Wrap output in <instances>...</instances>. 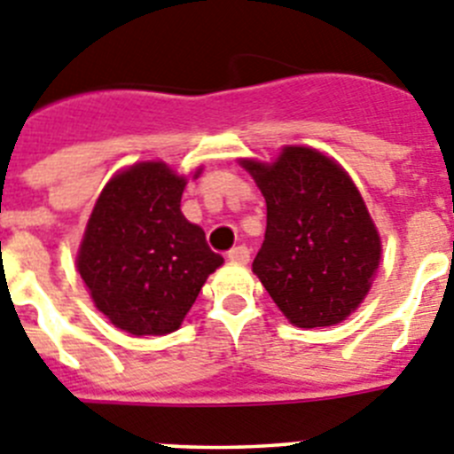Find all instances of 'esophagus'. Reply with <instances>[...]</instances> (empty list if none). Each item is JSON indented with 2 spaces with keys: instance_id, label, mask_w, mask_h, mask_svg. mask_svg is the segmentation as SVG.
<instances>
[{
  "instance_id": "1",
  "label": "esophagus",
  "mask_w": 454,
  "mask_h": 454,
  "mask_svg": "<svg viewBox=\"0 0 454 454\" xmlns=\"http://www.w3.org/2000/svg\"><path fill=\"white\" fill-rule=\"evenodd\" d=\"M227 259H230L231 263H247V261H249V249L245 247V245H236V247L230 249V254H227Z\"/></svg>"
}]
</instances>
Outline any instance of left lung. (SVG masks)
<instances>
[{
  "instance_id": "1",
  "label": "left lung",
  "mask_w": 454,
  "mask_h": 454,
  "mask_svg": "<svg viewBox=\"0 0 454 454\" xmlns=\"http://www.w3.org/2000/svg\"><path fill=\"white\" fill-rule=\"evenodd\" d=\"M243 166L268 205L254 274L294 326L342 322L369 293L380 261V239L351 177L322 153L297 145L272 166Z\"/></svg>"
}]
</instances>
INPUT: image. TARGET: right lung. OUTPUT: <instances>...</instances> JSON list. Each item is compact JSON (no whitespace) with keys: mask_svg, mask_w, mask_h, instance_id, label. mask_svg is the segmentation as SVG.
Here are the masks:
<instances>
[{"mask_svg":"<svg viewBox=\"0 0 454 454\" xmlns=\"http://www.w3.org/2000/svg\"><path fill=\"white\" fill-rule=\"evenodd\" d=\"M186 180L145 161L107 182L87 223L78 272L97 309L132 335L180 328L223 256L182 215Z\"/></svg>","mask_w":454,"mask_h":454,"instance_id":"right-lung-1","label":"right lung"}]
</instances>
